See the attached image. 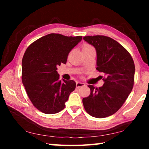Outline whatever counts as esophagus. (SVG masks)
I'll use <instances>...</instances> for the list:
<instances>
[{
	"label": "esophagus",
	"instance_id": "1",
	"mask_svg": "<svg viewBox=\"0 0 149 149\" xmlns=\"http://www.w3.org/2000/svg\"><path fill=\"white\" fill-rule=\"evenodd\" d=\"M85 84L83 82H80V81H77L76 82V87L77 88H79L81 87L85 86Z\"/></svg>",
	"mask_w": 149,
	"mask_h": 149
}]
</instances>
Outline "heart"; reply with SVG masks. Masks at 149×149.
I'll list each match as a JSON object with an SVG mask.
<instances>
[{
  "instance_id": "heart-1",
  "label": "heart",
  "mask_w": 149,
  "mask_h": 149,
  "mask_svg": "<svg viewBox=\"0 0 149 149\" xmlns=\"http://www.w3.org/2000/svg\"><path fill=\"white\" fill-rule=\"evenodd\" d=\"M89 48H93L91 46H90L89 45H85L84 47H83V49H89Z\"/></svg>"
}]
</instances>
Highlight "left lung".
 <instances>
[{
    "instance_id": "left-lung-1",
    "label": "left lung",
    "mask_w": 149,
    "mask_h": 149,
    "mask_svg": "<svg viewBox=\"0 0 149 149\" xmlns=\"http://www.w3.org/2000/svg\"><path fill=\"white\" fill-rule=\"evenodd\" d=\"M84 40L95 47L97 69L105 77L102 87L89 85L91 93L83 104L91 116L102 118L114 114L122 107L134 84L135 64L127 50L112 38L103 35L86 36Z\"/></svg>"
}]
</instances>
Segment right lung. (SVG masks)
I'll list each match as a JSON object with an SVG mask.
<instances>
[{
    "label": "right lung",
    "instance_id": "obj_1",
    "mask_svg": "<svg viewBox=\"0 0 149 149\" xmlns=\"http://www.w3.org/2000/svg\"><path fill=\"white\" fill-rule=\"evenodd\" d=\"M82 36L67 37L50 33L27 48L22 59V83L34 107L47 114H56L65 107L76 84L59 79L57 67L65 64L69 52Z\"/></svg>",
    "mask_w": 149,
    "mask_h": 149
}]
</instances>
